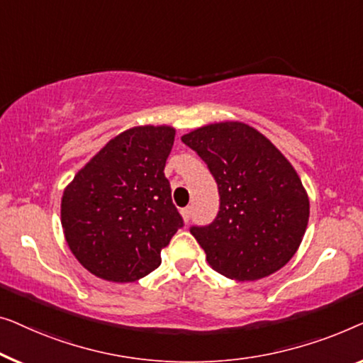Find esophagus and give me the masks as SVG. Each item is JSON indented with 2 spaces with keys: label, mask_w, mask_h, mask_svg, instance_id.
<instances>
[{
  "label": "esophagus",
  "mask_w": 363,
  "mask_h": 363,
  "mask_svg": "<svg viewBox=\"0 0 363 363\" xmlns=\"http://www.w3.org/2000/svg\"><path fill=\"white\" fill-rule=\"evenodd\" d=\"M181 213H182V217H184V222H189V220H191L192 207H184V208H181Z\"/></svg>",
  "instance_id": "1"
}]
</instances>
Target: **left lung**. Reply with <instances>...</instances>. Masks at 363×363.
Returning a JSON list of instances; mask_svg holds the SVG:
<instances>
[{
    "label": "left lung",
    "instance_id": "1",
    "mask_svg": "<svg viewBox=\"0 0 363 363\" xmlns=\"http://www.w3.org/2000/svg\"><path fill=\"white\" fill-rule=\"evenodd\" d=\"M182 143L207 164L218 187V212L191 233L211 267L237 281L278 272L304 237L309 199L288 160L252 126H202Z\"/></svg>",
    "mask_w": 363,
    "mask_h": 363
}]
</instances>
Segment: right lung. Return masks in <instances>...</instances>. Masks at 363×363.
<instances>
[{"instance_id":"1","label":"right lung","mask_w":363,"mask_h":363,"mask_svg":"<svg viewBox=\"0 0 363 363\" xmlns=\"http://www.w3.org/2000/svg\"><path fill=\"white\" fill-rule=\"evenodd\" d=\"M171 126H138L113 138L64 191L62 227L82 267L106 281H136L161 264L184 227L164 176Z\"/></svg>"}]
</instances>
